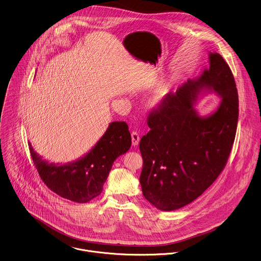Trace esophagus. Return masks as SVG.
Returning a JSON list of instances; mask_svg holds the SVG:
<instances>
[{
  "instance_id": "34e87169",
  "label": "esophagus",
  "mask_w": 261,
  "mask_h": 261,
  "mask_svg": "<svg viewBox=\"0 0 261 261\" xmlns=\"http://www.w3.org/2000/svg\"><path fill=\"white\" fill-rule=\"evenodd\" d=\"M131 138H132V144L133 146H137L138 143H139V140H140V137H139V134L135 131H133L131 133Z\"/></svg>"
}]
</instances>
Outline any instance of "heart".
Segmentation results:
<instances>
[{
  "instance_id": "b5f03b06",
  "label": "heart",
  "mask_w": 261,
  "mask_h": 261,
  "mask_svg": "<svg viewBox=\"0 0 261 261\" xmlns=\"http://www.w3.org/2000/svg\"><path fill=\"white\" fill-rule=\"evenodd\" d=\"M171 85L169 81H163L158 84L156 87L152 90L150 96L147 100V107L150 110L160 109L168 99L170 93Z\"/></svg>"
}]
</instances>
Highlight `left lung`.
I'll return each instance as SVG.
<instances>
[{
    "mask_svg": "<svg viewBox=\"0 0 261 261\" xmlns=\"http://www.w3.org/2000/svg\"><path fill=\"white\" fill-rule=\"evenodd\" d=\"M210 67L179 87L148 116L150 131L139 144L144 198L161 211L182 208L199 198L225 167L238 122V93L232 71L217 53ZM208 92L221 98L211 114L194 106Z\"/></svg>",
    "mask_w": 261,
    "mask_h": 261,
    "instance_id": "obj_1",
    "label": "left lung"
}]
</instances>
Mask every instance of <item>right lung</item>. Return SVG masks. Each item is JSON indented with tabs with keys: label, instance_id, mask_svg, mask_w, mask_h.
Instances as JSON below:
<instances>
[{
	"label": "right lung",
	"instance_id": "add662e5",
	"mask_svg": "<svg viewBox=\"0 0 261 261\" xmlns=\"http://www.w3.org/2000/svg\"><path fill=\"white\" fill-rule=\"evenodd\" d=\"M28 145L41 179L53 192L72 202L88 203L102 193L114 161L129 150L131 135L127 123L112 122L88 153L64 164L49 163Z\"/></svg>",
	"mask_w": 261,
	"mask_h": 261
}]
</instances>
